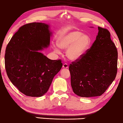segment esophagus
<instances>
[{
  "mask_svg": "<svg viewBox=\"0 0 123 123\" xmlns=\"http://www.w3.org/2000/svg\"><path fill=\"white\" fill-rule=\"evenodd\" d=\"M68 64L67 63H64L63 65V68H68Z\"/></svg>",
  "mask_w": 123,
  "mask_h": 123,
  "instance_id": "34e87169",
  "label": "esophagus"
}]
</instances>
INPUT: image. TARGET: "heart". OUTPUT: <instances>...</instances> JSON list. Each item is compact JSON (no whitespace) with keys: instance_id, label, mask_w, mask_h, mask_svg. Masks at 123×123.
<instances>
[{"instance_id":"b5f03b06","label":"heart","mask_w":123,"mask_h":123,"mask_svg":"<svg viewBox=\"0 0 123 123\" xmlns=\"http://www.w3.org/2000/svg\"><path fill=\"white\" fill-rule=\"evenodd\" d=\"M90 37L83 34L80 31H74L65 33L59 38L58 46L64 49H68L67 55L69 59L77 60L80 59L85 55L90 48ZM55 51L60 53V49L55 47Z\"/></svg>"}]
</instances>
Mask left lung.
Here are the masks:
<instances>
[{
  "label": "left lung",
  "mask_w": 123,
  "mask_h": 123,
  "mask_svg": "<svg viewBox=\"0 0 123 123\" xmlns=\"http://www.w3.org/2000/svg\"><path fill=\"white\" fill-rule=\"evenodd\" d=\"M96 39L85 55L69 67L74 93L83 97L100 96L115 80L117 50L106 28L98 27Z\"/></svg>",
  "instance_id": "left-lung-1"
}]
</instances>
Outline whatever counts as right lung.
I'll return each instance as SVG.
<instances>
[{"instance_id":"obj_1","label":"right lung","mask_w":123,"mask_h":123,"mask_svg":"<svg viewBox=\"0 0 123 123\" xmlns=\"http://www.w3.org/2000/svg\"><path fill=\"white\" fill-rule=\"evenodd\" d=\"M51 34L45 23H27L19 27L6 46L5 68L8 78L28 96L44 95L63 66L61 59H49L39 52L49 45Z\"/></svg>"}]
</instances>
